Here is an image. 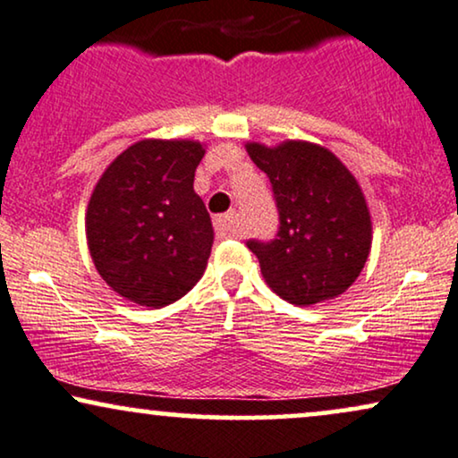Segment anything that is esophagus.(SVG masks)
<instances>
[{"label": "esophagus", "mask_w": 458, "mask_h": 458, "mask_svg": "<svg viewBox=\"0 0 458 458\" xmlns=\"http://www.w3.org/2000/svg\"><path fill=\"white\" fill-rule=\"evenodd\" d=\"M216 233L219 236H234L236 233V213H224L216 217Z\"/></svg>", "instance_id": "obj_1"}]
</instances>
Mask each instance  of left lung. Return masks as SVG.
<instances>
[{
	"label": "left lung",
	"mask_w": 458,
	"mask_h": 458,
	"mask_svg": "<svg viewBox=\"0 0 458 458\" xmlns=\"http://www.w3.org/2000/svg\"><path fill=\"white\" fill-rule=\"evenodd\" d=\"M247 154L268 175L279 209L275 239L247 241L264 281L298 306L344 293L372 247V219L357 179L317 143H247Z\"/></svg>",
	"instance_id": "8db88e82"
}]
</instances>
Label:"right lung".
Returning a JSON list of instances; mask_svg holds the SVG:
<instances>
[{
    "label": "right lung",
    "instance_id": "add662e5",
    "mask_svg": "<svg viewBox=\"0 0 458 458\" xmlns=\"http://www.w3.org/2000/svg\"><path fill=\"white\" fill-rule=\"evenodd\" d=\"M205 146L143 139L103 171L86 209V241L115 293L160 309L192 289L211 256L213 225L194 192Z\"/></svg>",
    "mask_w": 458,
    "mask_h": 458
}]
</instances>
